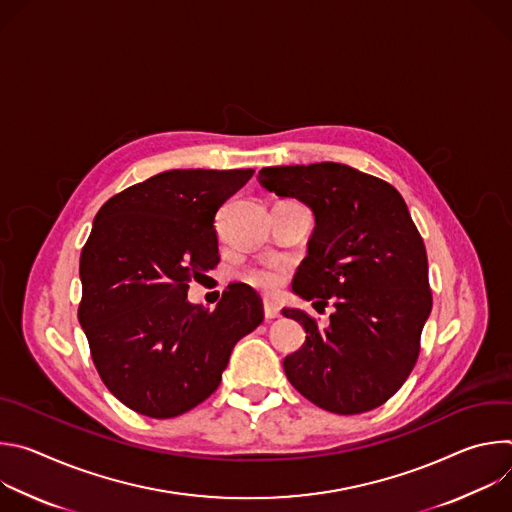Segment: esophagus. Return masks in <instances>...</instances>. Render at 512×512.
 I'll use <instances>...</instances> for the list:
<instances>
[{"mask_svg":"<svg viewBox=\"0 0 512 512\" xmlns=\"http://www.w3.org/2000/svg\"><path fill=\"white\" fill-rule=\"evenodd\" d=\"M263 312H265V318H267V320H275V318L281 316V310H279L275 304H265V306H263Z\"/></svg>","mask_w":512,"mask_h":512,"instance_id":"esophagus-1","label":"esophagus"}]
</instances>
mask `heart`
<instances>
[{
  "label": "heart",
  "instance_id": "b5f03b06",
  "mask_svg": "<svg viewBox=\"0 0 512 512\" xmlns=\"http://www.w3.org/2000/svg\"><path fill=\"white\" fill-rule=\"evenodd\" d=\"M287 275V265L279 261H259L245 269L243 279L265 296H275L283 287Z\"/></svg>",
  "mask_w": 512,
  "mask_h": 512
}]
</instances>
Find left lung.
I'll list each match as a JSON object with an SVG mask.
<instances>
[{"instance_id": "left-lung-1", "label": "left lung", "mask_w": 512, "mask_h": 512, "mask_svg": "<svg viewBox=\"0 0 512 512\" xmlns=\"http://www.w3.org/2000/svg\"><path fill=\"white\" fill-rule=\"evenodd\" d=\"M259 182L314 210L316 229L294 283L304 300L328 306L330 324L283 310L306 330L283 371L306 399L356 415L387 403L411 375L431 312L427 253L401 194L350 166L263 168Z\"/></svg>"}]
</instances>
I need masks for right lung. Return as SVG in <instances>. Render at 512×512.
I'll return each instance as SVG.
<instances>
[{
	"label": "right lung",
	"instance_id": "obj_1",
	"mask_svg": "<svg viewBox=\"0 0 512 512\" xmlns=\"http://www.w3.org/2000/svg\"><path fill=\"white\" fill-rule=\"evenodd\" d=\"M255 170H170L109 198L81 251L79 322L105 387L154 419L182 415L221 385L263 304L231 283L214 310L188 283L218 265L214 216Z\"/></svg>",
	"mask_w": 512,
	"mask_h": 512
}]
</instances>
